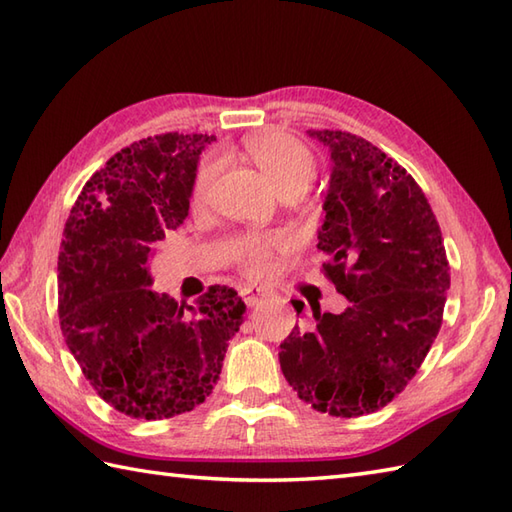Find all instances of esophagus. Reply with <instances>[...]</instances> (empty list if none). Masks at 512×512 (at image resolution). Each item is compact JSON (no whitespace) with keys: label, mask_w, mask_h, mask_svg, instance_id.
Returning <instances> with one entry per match:
<instances>
[{"label":"esophagus","mask_w":512,"mask_h":512,"mask_svg":"<svg viewBox=\"0 0 512 512\" xmlns=\"http://www.w3.org/2000/svg\"><path fill=\"white\" fill-rule=\"evenodd\" d=\"M242 297H244V303L248 308H255V306H259V303H262L264 292L248 286V288H242Z\"/></svg>","instance_id":"obj_1"}]
</instances>
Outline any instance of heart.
<instances>
[{
	"label": "heart",
	"mask_w": 512,
	"mask_h": 512,
	"mask_svg": "<svg viewBox=\"0 0 512 512\" xmlns=\"http://www.w3.org/2000/svg\"><path fill=\"white\" fill-rule=\"evenodd\" d=\"M244 149L248 158L255 162L279 195L290 191H306L314 176H317V160H314L312 151L288 134L262 132L248 136L244 140ZM222 167L224 158L220 154H209L202 158L191 189V198L195 204L204 202L206 193H209L215 178L220 176ZM279 244V237L248 235L237 244L235 255L250 277H264L270 266H273V262H270L273 248Z\"/></svg>",
	"instance_id": "b5f03b06"
}]
</instances>
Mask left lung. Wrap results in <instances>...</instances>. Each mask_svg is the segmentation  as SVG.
I'll use <instances>...</instances> for the list:
<instances>
[{
  "label": "left lung",
  "instance_id": "8db88e82",
  "mask_svg": "<svg viewBox=\"0 0 512 512\" xmlns=\"http://www.w3.org/2000/svg\"><path fill=\"white\" fill-rule=\"evenodd\" d=\"M330 151V187L317 248L325 275L350 301L312 308L314 328L279 345L290 387L321 413L356 418L394 400L436 341L451 286L436 215L396 160L365 138L310 129ZM297 317L303 303L292 301Z\"/></svg>",
  "mask_w": 512,
  "mask_h": 512
}]
</instances>
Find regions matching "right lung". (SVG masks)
Wrapping results in <instances>:
<instances>
[{"label":"right lung","mask_w":512,"mask_h":512,"mask_svg":"<svg viewBox=\"0 0 512 512\" xmlns=\"http://www.w3.org/2000/svg\"><path fill=\"white\" fill-rule=\"evenodd\" d=\"M215 136L162 134L118 151L85 182L59 255V319L74 361L132 418L191 411L217 380L246 303L211 286L193 306L149 286L154 248L189 215L200 154Z\"/></svg>","instance_id":"add662e5"}]
</instances>
